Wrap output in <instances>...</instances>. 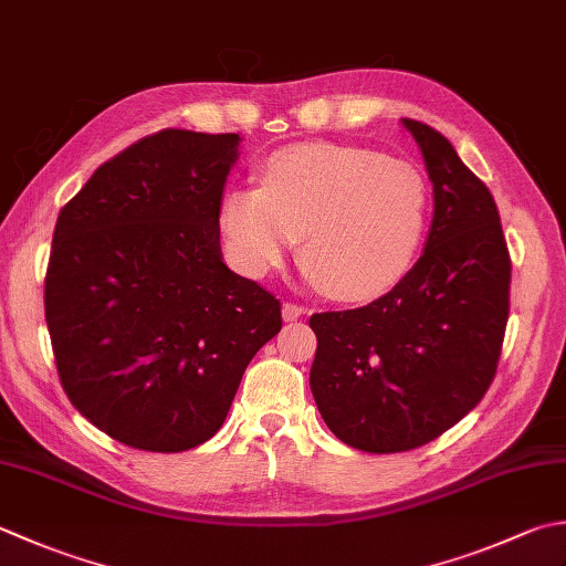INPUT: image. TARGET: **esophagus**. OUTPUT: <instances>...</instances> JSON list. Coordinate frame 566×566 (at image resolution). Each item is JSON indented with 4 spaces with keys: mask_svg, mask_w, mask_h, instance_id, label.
<instances>
[{
    "mask_svg": "<svg viewBox=\"0 0 566 566\" xmlns=\"http://www.w3.org/2000/svg\"><path fill=\"white\" fill-rule=\"evenodd\" d=\"M304 314H306L304 306H298V304H294V302H284V304H282V316H284V321H296V318H302Z\"/></svg>",
    "mask_w": 566,
    "mask_h": 566,
    "instance_id": "obj_1",
    "label": "esophagus"
}]
</instances>
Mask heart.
<instances>
[{"instance_id": "b5f03b06", "label": "heart", "mask_w": 566, "mask_h": 566, "mask_svg": "<svg viewBox=\"0 0 566 566\" xmlns=\"http://www.w3.org/2000/svg\"><path fill=\"white\" fill-rule=\"evenodd\" d=\"M429 188L412 164L343 144H294L270 154L258 186L220 203L228 254L254 280L280 270L302 235L312 280L346 302L380 296L417 260Z\"/></svg>"}]
</instances>
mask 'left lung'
<instances>
[{"mask_svg": "<svg viewBox=\"0 0 566 566\" xmlns=\"http://www.w3.org/2000/svg\"><path fill=\"white\" fill-rule=\"evenodd\" d=\"M402 125L434 188L422 258L368 306L308 318L318 412L368 453L429 444L467 417L495 378L511 312V254L489 186L437 129Z\"/></svg>", "mask_w": 566, "mask_h": 566, "instance_id": "8db88e82", "label": "left lung"}]
</instances>
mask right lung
Masks as SVG:
<instances>
[{
  "mask_svg": "<svg viewBox=\"0 0 566 566\" xmlns=\"http://www.w3.org/2000/svg\"><path fill=\"white\" fill-rule=\"evenodd\" d=\"M238 135L161 129L105 161L53 230L46 324L65 395L119 444L176 453L223 427L282 306L228 270Z\"/></svg>",
  "mask_w": 566,
  "mask_h": 566,
  "instance_id": "add662e5",
  "label": "right lung"
}]
</instances>
